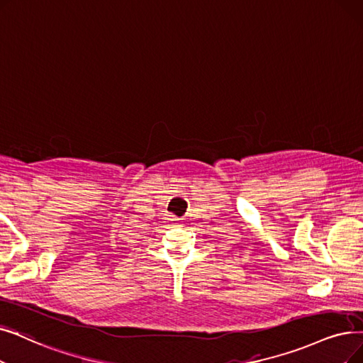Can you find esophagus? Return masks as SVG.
Listing matches in <instances>:
<instances>
[{
  "label": "esophagus",
  "mask_w": 363,
  "mask_h": 363,
  "mask_svg": "<svg viewBox=\"0 0 363 363\" xmlns=\"http://www.w3.org/2000/svg\"><path fill=\"white\" fill-rule=\"evenodd\" d=\"M173 220H177V224H181V223H179V219H173Z\"/></svg>",
  "instance_id": "1"
}]
</instances>
